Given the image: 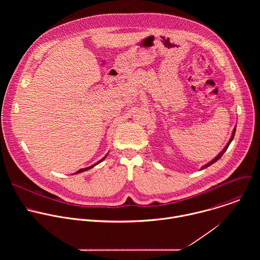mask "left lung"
<instances>
[{"label":"left lung","mask_w":260,"mask_h":260,"mask_svg":"<svg viewBox=\"0 0 260 260\" xmlns=\"http://www.w3.org/2000/svg\"><path fill=\"white\" fill-rule=\"evenodd\" d=\"M236 127H237V126H235V128H234V131H233V134H232V137H231V139H230V141H229V143H228V144H226V146H225V147H224V148H223V149H222V151H221V152H220V153H219V154H218V155H217V156H215V157H214V158H213V159H212V160H211V161H209V162H208V164H206V165H205V166H203V167H202V169H201V170H204V169H206V168H208V167H210V166H211V165H213V164H214V162H216V161H217V160H218V159H219V158H220V157H221V156H222V155H223V153H224V152H225V151H226V149H228V148H229V146H230V144H231V143H232V141H233V140H234V137H235V134H236Z\"/></svg>","instance_id":"obj_1"}]
</instances>
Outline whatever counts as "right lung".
I'll return each instance as SVG.
<instances>
[{
  "label": "right lung",
  "instance_id": "right-lung-1",
  "mask_svg": "<svg viewBox=\"0 0 260 260\" xmlns=\"http://www.w3.org/2000/svg\"><path fill=\"white\" fill-rule=\"evenodd\" d=\"M107 155H108V153H107V154H106V155H105V156H104V157H103V158H102V159H101V160H99V161H98V162H95V164H94V165H92V166H90V167H87V168H84V169H80V170H79V171H77V172H76V173H74V174H73V175H75V174H79V173H82V172H85V171H87V170H89V169H91V168H93V167H94V166H96V165H99V164H100V162H102V161H103V160H104V159H105V158H106V157H107Z\"/></svg>",
  "mask_w": 260,
  "mask_h": 260
}]
</instances>
